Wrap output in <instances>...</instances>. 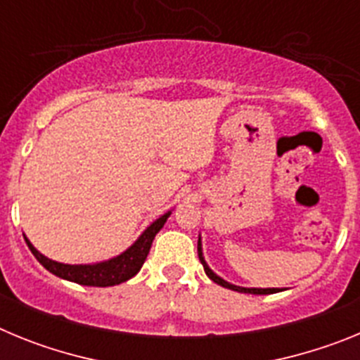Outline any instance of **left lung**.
Listing matches in <instances>:
<instances>
[{"instance_id": "1", "label": "left lung", "mask_w": 360, "mask_h": 360, "mask_svg": "<svg viewBox=\"0 0 360 360\" xmlns=\"http://www.w3.org/2000/svg\"><path fill=\"white\" fill-rule=\"evenodd\" d=\"M198 257H200V262H202L203 270H205V274H207L209 279H212V281H214L216 285H219V287L229 288V290H234V292H241V294H256V295H265V294H276V292H283V288H249V287H240V285H232V283L225 281L224 278H219V276L216 274L214 270H212L211 266L207 265V262H205V257H203L202 236H198Z\"/></svg>"}]
</instances>
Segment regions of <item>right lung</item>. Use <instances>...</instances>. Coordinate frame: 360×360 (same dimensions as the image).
I'll return each mask as SVG.
<instances>
[{
	"instance_id": "add662e5",
	"label": "right lung",
	"mask_w": 360,
	"mask_h": 360,
	"mask_svg": "<svg viewBox=\"0 0 360 360\" xmlns=\"http://www.w3.org/2000/svg\"><path fill=\"white\" fill-rule=\"evenodd\" d=\"M171 212H173V209L164 212L162 216H158L155 221H151L144 229L141 236L136 238L128 249L120 252L119 256H113L110 259H104V262L97 263L68 265V263L53 262V259L46 257L44 254H41L25 234L23 236L28 245V249L36 256L37 262L49 270V272L57 276V278L66 279V281L72 283H79V285H84V287H113V285H120V283L131 279L142 269L146 257L149 254V249H151L153 240L158 234V231L164 227V224L167 221Z\"/></svg>"
}]
</instances>
